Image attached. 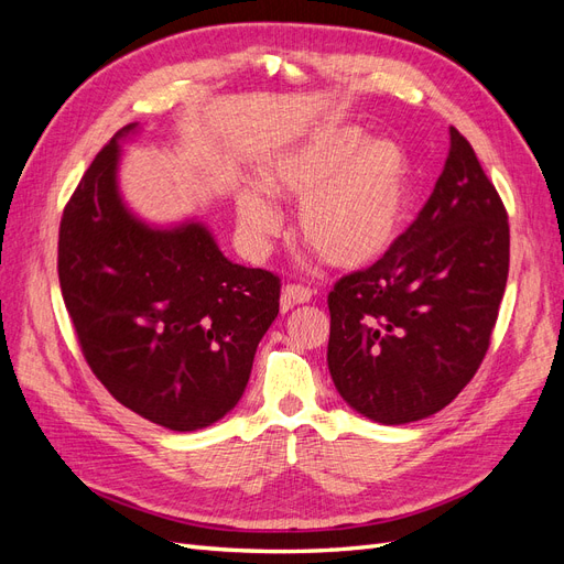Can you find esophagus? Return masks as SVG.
Masks as SVG:
<instances>
[{
    "label": "esophagus",
    "mask_w": 564,
    "mask_h": 564,
    "mask_svg": "<svg viewBox=\"0 0 564 564\" xmlns=\"http://www.w3.org/2000/svg\"><path fill=\"white\" fill-rule=\"evenodd\" d=\"M311 299H313V292L303 284H286L282 289V308L284 311L294 308V305H301V303H308Z\"/></svg>",
    "instance_id": "esophagus-1"
}]
</instances>
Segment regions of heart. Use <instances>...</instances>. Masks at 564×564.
I'll use <instances>...</instances> for the list:
<instances>
[{
  "instance_id": "1",
  "label": "heart",
  "mask_w": 564,
  "mask_h": 564,
  "mask_svg": "<svg viewBox=\"0 0 564 564\" xmlns=\"http://www.w3.org/2000/svg\"><path fill=\"white\" fill-rule=\"evenodd\" d=\"M265 189L299 199L296 226L324 261L365 268L395 247L412 207V164L402 145L367 139L357 127L313 133L261 169ZM242 242L259 251L282 230V216L263 187L235 193Z\"/></svg>"
}]
</instances>
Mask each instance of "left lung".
I'll use <instances>...</instances> for the list:
<instances>
[{
	"label": "left lung",
	"instance_id": "left-lung-1",
	"mask_svg": "<svg viewBox=\"0 0 564 564\" xmlns=\"http://www.w3.org/2000/svg\"><path fill=\"white\" fill-rule=\"evenodd\" d=\"M433 195L383 259L329 292L327 362L357 414L386 425L445 409L475 377L506 292L503 202L454 127Z\"/></svg>",
	"mask_w": 564,
	"mask_h": 564
}]
</instances>
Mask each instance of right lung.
<instances>
[{
  "instance_id": "obj_1",
  "label": "right lung",
  "mask_w": 564,
  "mask_h": 564,
  "mask_svg": "<svg viewBox=\"0 0 564 564\" xmlns=\"http://www.w3.org/2000/svg\"><path fill=\"white\" fill-rule=\"evenodd\" d=\"M133 131L112 135L65 204L61 292L110 395L169 431H199L240 402L282 284L228 261L199 220L152 228L127 209L117 164Z\"/></svg>"
}]
</instances>
